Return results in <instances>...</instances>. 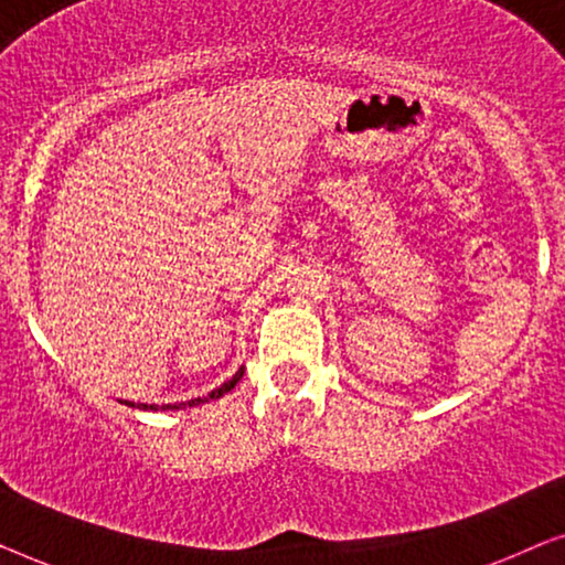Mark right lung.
I'll return each instance as SVG.
<instances>
[{
	"instance_id": "add662e5",
	"label": "right lung",
	"mask_w": 565,
	"mask_h": 565,
	"mask_svg": "<svg viewBox=\"0 0 565 565\" xmlns=\"http://www.w3.org/2000/svg\"><path fill=\"white\" fill-rule=\"evenodd\" d=\"M242 375H244V367H242V370H238V373H236L234 377H231V381H226V383H223V385H221V388H215V391H211V393H207V396H203V398H192V401H188V406H200V404H205V401L221 398V396H223V393H228L231 388H234V385H236L238 381H242ZM126 404H128V406H136V404H130V401H126ZM138 406H141V408H153V412H157V408H159V406H153V404H138ZM161 408H182V404H169V406H161Z\"/></svg>"
}]
</instances>
